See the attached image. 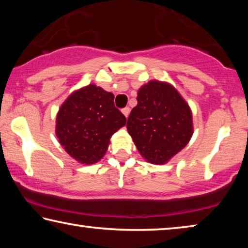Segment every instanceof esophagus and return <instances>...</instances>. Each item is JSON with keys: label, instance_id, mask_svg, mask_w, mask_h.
<instances>
[{"label": "esophagus", "instance_id": "obj_1", "mask_svg": "<svg viewBox=\"0 0 248 248\" xmlns=\"http://www.w3.org/2000/svg\"><path fill=\"white\" fill-rule=\"evenodd\" d=\"M121 112H123L125 118H127V117H128L129 114H130V108H129V107H124V108L121 109Z\"/></svg>", "mask_w": 248, "mask_h": 248}]
</instances>
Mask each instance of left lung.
Segmentation results:
<instances>
[{
  "label": "left lung",
  "instance_id": "obj_1",
  "mask_svg": "<svg viewBox=\"0 0 248 248\" xmlns=\"http://www.w3.org/2000/svg\"><path fill=\"white\" fill-rule=\"evenodd\" d=\"M127 129L146 161L164 164L189 142L191 110L173 86L151 81L138 92Z\"/></svg>",
  "mask_w": 248,
  "mask_h": 248
}]
</instances>
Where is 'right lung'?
<instances>
[{
  "label": "right lung",
  "instance_id": "right-lung-1",
  "mask_svg": "<svg viewBox=\"0 0 248 248\" xmlns=\"http://www.w3.org/2000/svg\"><path fill=\"white\" fill-rule=\"evenodd\" d=\"M114 97L92 84L71 94L59 109L57 137L66 153L82 164L98 162L112 134L127 123Z\"/></svg>",
  "mask_w": 248,
  "mask_h": 248
}]
</instances>
